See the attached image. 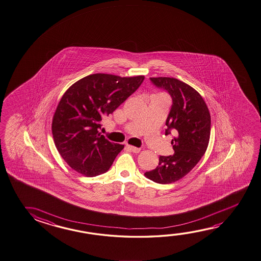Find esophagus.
Returning <instances> with one entry per match:
<instances>
[{
	"label": "esophagus",
	"mask_w": 261,
	"mask_h": 261,
	"mask_svg": "<svg viewBox=\"0 0 261 261\" xmlns=\"http://www.w3.org/2000/svg\"><path fill=\"white\" fill-rule=\"evenodd\" d=\"M126 147L128 148L130 151H132L134 153H139L140 152V148H138V147H136V146H133V145H126Z\"/></svg>",
	"instance_id": "34e87169"
}]
</instances>
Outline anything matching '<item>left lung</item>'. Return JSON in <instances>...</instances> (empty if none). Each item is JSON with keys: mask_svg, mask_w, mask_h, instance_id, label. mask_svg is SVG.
Returning a JSON list of instances; mask_svg holds the SVG:
<instances>
[{"mask_svg": "<svg viewBox=\"0 0 261 261\" xmlns=\"http://www.w3.org/2000/svg\"><path fill=\"white\" fill-rule=\"evenodd\" d=\"M150 81L170 94L172 107L166 121V136L173 135L172 155H160L158 167L145 175L158 184L175 182L192 170L207 148L210 137L208 108L200 94L184 82L170 77Z\"/></svg>", "mask_w": 261, "mask_h": 261, "instance_id": "obj_1", "label": "left lung"}]
</instances>
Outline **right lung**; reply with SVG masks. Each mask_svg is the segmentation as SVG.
Masks as SVG:
<instances>
[{"instance_id": "add662e5", "label": "right lung", "mask_w": 261, "mask_h": 261, "mask_svg": "<svg viewBox=\"0 0 261 261\" xmlns=\"http://www.w3.org/2000/svg\"><path fill=\"white\" fill-rule=\"evenodd\" d=\"M145 76L120 77L94 73L70 86L53 118L56 148L73 170L95 176L109 170L124 145L109 141L100 122L141 86Z\"/></svg>"}]
</instances>
